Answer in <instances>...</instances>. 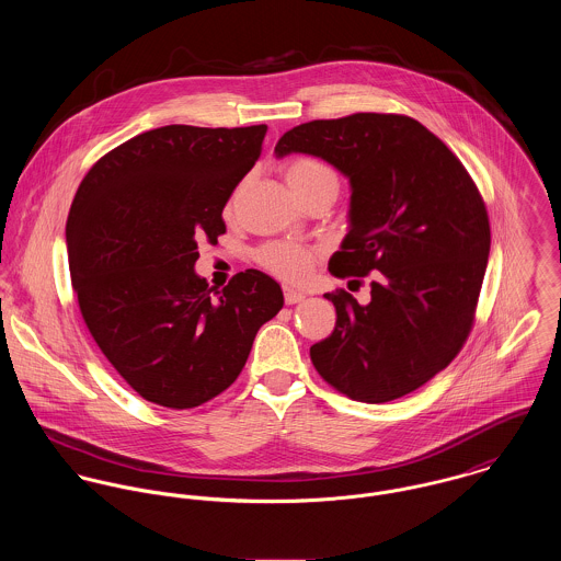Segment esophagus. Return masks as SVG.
Here are the masks:
<instances>
[{
  "mask_svg": "<svg viewBox=\"0 0 561 561\" xmlns=\"http://www.w3.org/2000/svg\"><path fill=\"white\" fill-rule=\"evenodd\" d=\"M283 294H285V302L287 305H298V302H302L307 298L300 289H294V287H285Z\"/></svg>",
  "mask_w": 561,
  "mask_h": 561,
  "instance_id": "1",
  "label": "esophagus"
}]
</instances>
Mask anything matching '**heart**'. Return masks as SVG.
Returning a JSON list of instances; mask_svg holds the SVG:
<instances>
[{
    "label": "heart",
    "mask_w": 561,
    "mask_h": 561,
    "mask_svg": "<svg viewBox=\"0 0 561 561\" xmlns=\"http://www.w3.org/2000/svg\"><path fill=\"white\" fill-rule=\"evenodd\" d=\"M285 181L294 196H302L316 190H330L336 194L339 174L332 165L316 158H298L285 165ZM318 259L313 245L294 243V241H270L259 248L256 261L272 274L285 280H302Z\"/></svg>",
    "instance_id": "b5f03b06"
}]
</instances>
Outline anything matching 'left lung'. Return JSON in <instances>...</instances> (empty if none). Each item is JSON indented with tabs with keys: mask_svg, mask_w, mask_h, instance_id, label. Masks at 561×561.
I'll return each instance as SVG.
<instances>
[{
	"mask_svg": "<svg viewBox=\"0 0 561 561\" xmlns=\"http://www.w3.org/2000/svg\"><path fill=\"white\" fill-rule=\"evenodd\" d=\"M274 153L321 158L347 176L350 231L328 270L371 274L367 305L325 294L336 325L311 347L316 369L352 400L412 393L456 358L473 325L490 252L473 179L443 140L401 114L311 121L289 129Z\"/></svg>",
	"mask_w": 561,
	"mask_h": 561,
	"instance_id": "8db88e82",
	"label": "left lung"
}]
</instances>
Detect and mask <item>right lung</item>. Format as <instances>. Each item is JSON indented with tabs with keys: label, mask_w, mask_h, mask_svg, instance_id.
I'll return each instance as SVG.
<instances>
[{
	"label": "right lung",
	"mask_w": 561,
	"mask_h": 561,
	"mask_svg": "<svg viewBox=\"0 0 561 561\" xmlns=\"http://www.w3.org/2000/svg\"><path fill=\"white\" fill-rule=\"evenodd\" d=\"M265 125H165L96 161L78 187L67 248L81 318L147 401L185 410L240 376L280 285L245 270L211 296L198 241L227 231L222 209L261 156Z\"/></svg>",
	"instance_id": "1"
}]
</instances>
